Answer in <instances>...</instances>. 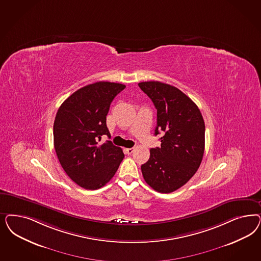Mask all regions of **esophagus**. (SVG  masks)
Instances as JSON below:
<instances>
[{"label":"esophagus","instance_id":"34e87169","mask_svg":"<svg viewBox=\"0 0 261 261\" xmlns=\"http://www.w3.org/2000/svg\"><path fill=\"white\" fill-rule=\"evenodd\" d=\"M125 151H126L127 154H132L135 151V148H127V149L125 150Z\"/></svg>","mask_w":261,"mask_h":261}]
</instances>
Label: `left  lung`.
I'll list each match as a JSON object with an SVG mask.
<instances>
[{"mask_svg": "<svg viewBox=\"0 0 261 261\" xmlns=\"http://www.w3.org/2000/svg\"><path fill=\"white\" fill-rule=\"evenodd\" d=\"M155 109L154 135L160 148L151 149L141 166L144 179L160 193H171L185 185L201 165L204 151V122L196 103L177 87L160 82L138 84Z\"/></svg>", "mask_w": 261, "mask_h": 261, "instance_id": "left-lung-1", "label": "left lung"}]
</instances>
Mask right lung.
Instances as JSON below:
<instances>
[{
    "mask_svg": "<svg viewBox=\"0 0 261 261\" xmlns=\"http://www.w3.org/2000/svg\"><path fill=\"white\" fill-rule=\"evenodd\" d=\"M126 85L109 82L88 84L59 107L54 123V145L68 177L84 189L95 190L115 175L125 154L111 141L107 115L115 96Z\"/></svg>",
    "mask_w": 261,
    "mask_h": 261,
    "instance_id": "obj_1",
    "label": "right lung"
}]
</instances>
